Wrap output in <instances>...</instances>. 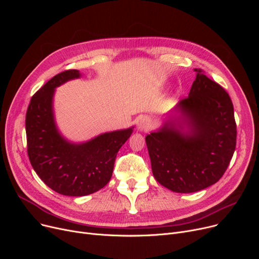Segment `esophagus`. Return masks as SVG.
Instances as JSON below:
<instances>
[{"instance_id":"obj_1","label":"esophagus","mask_w":259,"mask_h":259,"mask_svg":"<svg viewBox=\"0 0 259 259\" xmlns=\"http://www.w3.org/2000/svg\"><path fill=\"white\" fill-rule=\"evenodd\" d=\"M149 127H150V122H149V120L147 118H141L138 122V131H141V132H145L149 129Z\"/></svg>"}]
</instances>
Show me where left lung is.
I'll use <instances>...</instances> for the list:
<instances>
[{"label": "left lung", "mask_w": 259, "mask_h": 259, "mask_svg": "<svg viewBox=\"0 0 259 259\" xmlns=\"http://www.w3.org/2000/svg\"><path fill=\"white\" fill-rule=\"evenodd\" d=\"M189 97L146 137L155 180L176 193H192L221 180L236 146L234 108L223 87L195 69Z\"/></svg>", "instance_id": "1"}]
</instances>
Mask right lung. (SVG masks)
<instances>
[{"mask_svg": "<svg viewBox=\"0 0 259 259\" xmlns=\"http://www.w3.org/2000/svg\"><path fill=\"white\" fill-rule=\"evenodd\" d=\"M80 76L74 69L53 76L33 95L26 113L31 166L50 189L67 196L89 195L109 183L116 154L134 128L105 132L83 143L63 137L54 117V93L57 87Z\"/></svg>", "mask_w": 259, "mask_h": 259, "instance_id": "obj_1", "label": "right lung"}]
</instances>
